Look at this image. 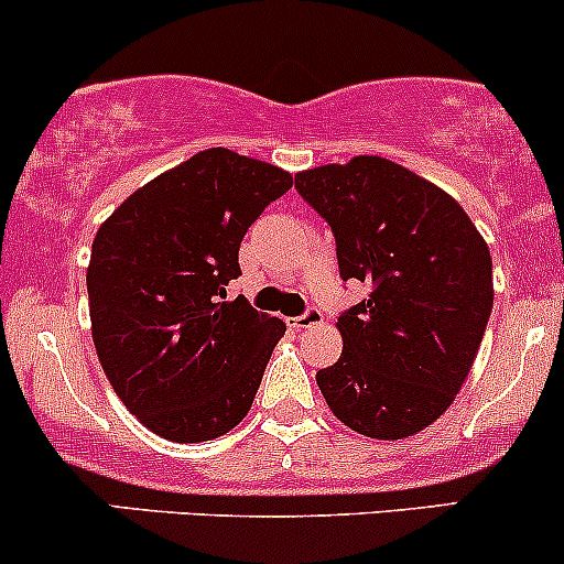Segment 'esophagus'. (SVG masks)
I'll use <instances>...</instances> for the list:
<instances>
[{"mask_svg":"<svg viewBox=\"0 0 564 564\" xmlns=\"http://www.w3.org/2000/svg\"><path fill=\"white\" fill-rule=\"evenodd\" d=\"M321 321H324V313H321L315 305H307L305 313L294 315V318H289V326L300 332V329H307V326H313V324H321Z\"/></svg>","mask_w":564,"mask_h":564,"instance_id":"1","label":"esophagus"}]
</instances>
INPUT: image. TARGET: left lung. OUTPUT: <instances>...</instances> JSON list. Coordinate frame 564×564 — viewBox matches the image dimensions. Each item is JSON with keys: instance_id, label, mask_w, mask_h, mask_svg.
Here are the masks:
<instances>
[{"instance_id": "left-lung-1", "label": "left lung", "mask_w": 564, "mask_h": 564, "mask_svg": "<svg viewBox=\"0 0 564 564\" xmlns=\"http://www.w3.org/2000/svg\"><path fill=\"white\" fill-rule=\"evenodd\" d=\"M332 227L343 281L369 296L337 318L343 356L318 369L329 410L372 438L429 429L466 382L492 311V259L466 212L417 173L361 154L296 173Z\"/></svg>"}]
</instances>
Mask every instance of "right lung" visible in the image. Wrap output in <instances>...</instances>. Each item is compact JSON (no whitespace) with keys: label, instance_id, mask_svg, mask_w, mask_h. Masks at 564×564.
<instances>
[{"label":"right lung","instance_id":"add662e5","mask_svg":"<svg viewBox=\"0 0 564 564\" xmlns=\"http://www.w3.org/2000/svg\"><path fill=\"white\" fill-rule=\"evenodd\" d=\"M292 176L230 150L192 154L98 227L93 345L122 404L171 442H212L251 410L286 326L243 294L240 240Z\"/></svg>","mask_w":564,"mask_h":564}]
</instances>
